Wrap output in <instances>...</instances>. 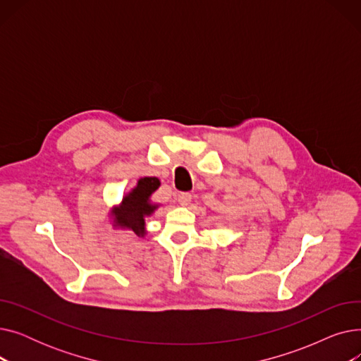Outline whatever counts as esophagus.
Listing matches in <instances>:
<instances>
[{
	"instance_id": "34e87169",
	"label": "esophagus",
	"mask_w": 361,
	"mask_h": 361,
	"mask_svg": "<svg viewBox=\"0 0 361 361\" xmlns=\"http://www.w3.org/2000/svg\"><path fill=\"white\" fill-rule=\"evenodd\" d=\"M177 200H178V203H180L181 206H185V204H188V203L192 202V195H190V193H180L178 197H177Z\"/></svg>"
}]
</instances>
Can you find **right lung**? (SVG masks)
Segmentation results:
<instances>
[{"instance_id": "add662e5", "label": "right lung", "mask_w": 361, "mask_h": 361, "mask_svg": "<svg viewBox=\"0 0 361 361\" xmlns=\"http://www.w3.org/2000/svg\"><path fill=\"white\" fill-rule=\"evenodd\" d=\"M157 177H143L137 185L123 197L120 206L114 207V226L131 230L136 235L145 237V218L155 212L158 204L150 202V196L159 187Z\"/></svg>"}]
</instances>
